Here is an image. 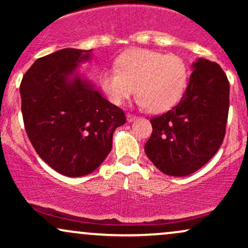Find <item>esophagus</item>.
Wrapping results in <instances>:
<instances>
[{
    "instance_id": "34e87169",
    "label": "esophagus",
    "mask_w": 248,
    "mask_h": 248,
    "mask_svg": "<svg viewBox=\"0 0 248 248\" xmlns=\"http://www.w3.org/2000/svg\"><path fill=\"white\" fill-rule=\"evenodd\" d=\"M135 119H136L135 115L129 114V113H128V114H127V121H128V122H133L134 120H135Z\"/></svg>"
}]
</instances>
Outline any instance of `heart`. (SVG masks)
<instances>
[{
  "mask_svg": "<svg viewBox=\"0 0 248 248\" xmlns=\"http://www.w3.org/2000/svg\"><path fill=\"white\" fill-rule=\"evenodd\" d=\"M116 69H105L99 82L108 100L121 106L133 93L150 113L170 109L181 100L189 80V67L182 57L158 51L132 49L115 61Z\"/></svg>",
  "mask_w": 248,
  "mask_h": 248,
  "instance_id": "heart-1",
  "label": "heart"
}]
</instances>
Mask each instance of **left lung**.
Returning <instances> with one entry per match:
<instances>
[{"mask_svg": "<svg viewBox=\"0 0 248 248\" xmlns=\"http://www.w3.org/2000/svg\"><path fill=\"white\" fill-rule=\"evenodd\" d=\"M181 101L150 119L153 133L144 146L148 158L169 176L197 171L223 143L230 107V85L217 62L198 59Z\"/></svg>", "mask_w": 248, "mask_h": 248, "instance_id": "8db88e82", "label": "left lung"}]
</instances>
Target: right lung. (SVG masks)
<instances>
[{
  "mask_svg": "<svg viewBox=\"0 0 248 248\" xmlns=\"http://www.w3.org/2000/svg\"><path fill=\"white\" fill-rule=\"evenodd\" d=\"M91 50L62 49L38 58L25 72L19 92L25 132L43 161L69 177L91 173L112 149L113 133L126 122L76 73Z\"/></svg>",
  "mask_w": 248,
  "mask_h": 248,
  "instance_id": "right-lung-1",
  "label": "right lung"
}]
</instances>
